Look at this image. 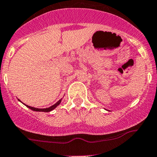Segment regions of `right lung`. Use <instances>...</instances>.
<instances>
[{
    "label": "right lung",
    "instance_id": "obj_1",
    "mask_svg": "<svg viewBox=\"0 0 157 157\" xmlns=\"http://www.w3.org/2000/svg\"><path fill=\"white\" fill-rule=\"evenodd\" d=\"M18 100L20 101V99H18ZM61 99H60L59 101H58V102H57L56 103L54 104L53 105H52V106H50V107H49V108H46V109H38V108H34V107L29 106V105H26V104H24V103H23V104H24V105H26V107H28V108H29V109H32V110H33V111H35V112H51V111H52V110H53V109H55V108H56V107L58 106V105H59L60 103H61Z\"/></svg>",
    "mask_w": 157,
    "mask_h": 157
}]
</instances>
